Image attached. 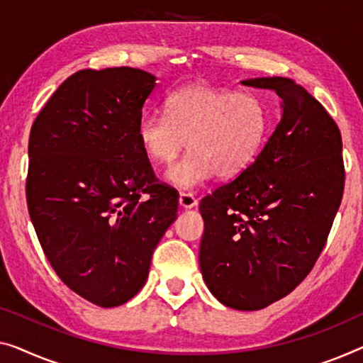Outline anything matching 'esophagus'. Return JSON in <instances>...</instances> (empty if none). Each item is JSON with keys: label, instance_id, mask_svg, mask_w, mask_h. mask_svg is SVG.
<instances>
[{"label": "esophagus", "instance_id": "esophagus-1", "mask_svg": "<svg viewBox=\"0 0 363 363\" xmlns=\"http://www.w3.org/2000/svg\"><path fill=\"white\" fill-rule=\"evenodd\" d=\"M179 205L182 208H194L197 205V199L192 196V194L181 192L179 196Z\"/></svg>", "mask_w": 363, "mask_h": 363}]
</instances>
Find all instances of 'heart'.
<instances>
[{
    "label": "heart",
    "mask_w": 363,
    "mask_h": 363,
    "mask_svg": "<svg viewBox=\"0 0 363 363\" xmlns=\"http://www.w3.org/2000/svg\"><path fill=\"white\" fill-rule=\"evenodd\" d=\"M166 117L145 113L137 137L156 164H169L181 151H192L169 167L166 179L192 191L215 174L236 177L261 153L270 132V112L257 96L208 84L186 86L166 99Z\"/></svg>",
    "instance_id": "b5f03b06"
}]
</instances>
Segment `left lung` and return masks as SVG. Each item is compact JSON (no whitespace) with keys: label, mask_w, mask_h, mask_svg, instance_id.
Returning <instances> with one entry per match:
<instances>
[{"label":"left lung","mask_w":363,"mask_h":363,"mask_svg":"<svg viewBox=\"0 0 363 363\" xmlns=\"http://www.w3.org/2000/svg\"><path fill=\"white\" fill-rule=\"evenodd\" d=\"M241 84L277 93L282 116L256 161L200 200L199 262L216 300L256 311L310 274L339 210L345 174L336 122L305 88L282 77Z\"/></svg>","instance_id":"left-lung-1"}]
</instances>
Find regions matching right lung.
I'll return each instance as SVG.
<instances>
[{
	"label": "right lung",
	"instance_id": "1",
	"mask_svg": "<svg viewBox=\"0 0 363 363\" xmlns=\"http://www.w3.org/2000/svg\"><path fill=\"white\" fill-rule=\"evenodd\" d=\"M155 88L138 68L81 69L30 128L26 196L37 238L62 282L102 308L142 290L177 218L179 194L156 182L137 137Z\"/></svg>",
	"mask_w": 363,
	"mask_h": 363
}]
</instances>
